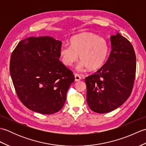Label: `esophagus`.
<instances>
[{
    "label": "esophagus",
    "instance_id": "34e87169",
    "mask_svg": "<svg viewBox=\"0 0 146 146\" xmlns=\"http://www.w3.org/2000/svg\"><path fill=\"white\" fill-rule=\"evenodd\" d=\"M75 80L76 82H78L81 80V76H80L78 74H75Z\"/></svg>",
    "mask_w": 146,
    "mask_h": 146
}]
</instances>
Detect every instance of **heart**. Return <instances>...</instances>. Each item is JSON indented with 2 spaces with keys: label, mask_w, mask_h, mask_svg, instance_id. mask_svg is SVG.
Wrapping results in <instances>:
<instances>
[{
  "label": "heart",
  "mask_w": 146,
  "mask_h": 146,
  "mask_svg": "<svg viewBox=\"0 0 146 146\" xmlns=\"http://www.w3.org/2000/svg\"><path fill=\"white\" fill-rule=\"evenodd\" d=\"M108 54V46L106 41L94 33L85 32L75 36L70 40V46H63L60 48L61 61L66 66H71L78 59L82 63L79 70L87 68L94 71L101 68Z\"/></svg>",
  "instance_id": "b5f03b06"
}]
</instances>
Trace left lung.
Here are the masks:
<instances>
[{"mask_svg": "<svg viewBox=\"0 0 146 146\" xmlns=\"http://www.w3.org/2000/svg\"><path fill=\"white\" fill-rule=\"evenodd\" d=\"M108 60L94 75L85 78L86 102L99 113L121 106L131 95L134 83L136 57L132 44L119 33L110 36Z\"/></svg>", "mask_w": 146, "mask_h": 146, "instance_id": "left-lung-1", "label": "left lung"}]
</instances>
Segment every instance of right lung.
<instances>
[{"label":"right lung","instance_id":"1","mask_svg":"<svg viewBox=\"0 0 146 146\" xmlns=\"http://www.w3.org/2000/svg\"><path fill=\"white\" fill-rule=\"evenodd\" d=\"M61 44L49 36L29 37L12 52V82L18 98L31 110L48 115L63 107L75 76L59 60Z\"/></svg>","mask_w":146,"mask_h":146}]
</instances>
